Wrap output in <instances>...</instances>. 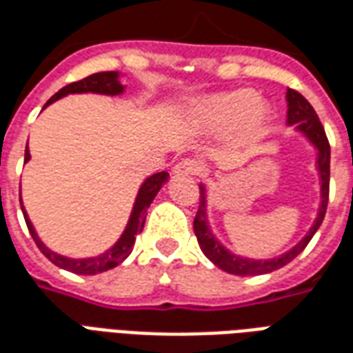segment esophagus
Listing matches in <instances>:
<instances>
[{
	"mask_svg": "<svg viewBox=\"0 0 353 353\" xmlns=\"http://www.w3.org/2000/svg\"><path fill=\"white\" fill-rule=\"evenodd\" d=\"M200 172H202V164L194 159H183L174 166L176 176H199Z\"/></svg>",
	"mask_w": 353,
	"mask_h": 353,
	"instance_id": "1",
	"label": "esophagus"
}]
</instances>
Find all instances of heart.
<instances>
[{"instance_id": "heart-1", "label": "heart", "mask_w": 353, "mask_h": 353, "mask_svg": "<svg viewBox=\"0 0 353 353\" xmlns=\"http://www.w3.org/2000/svg\"><path fill=\"white\" fill-rule=\"evenodd\" d=\"M268 108L257 100L253 90H225L194 100L189 109L191 121L208 132H230V139L240 145L248 143L265 130Z\"/></svg>"}]
</instances>
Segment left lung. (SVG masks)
I'll return each mask as SVG.
<instances>
[{
    "label": "left lung",
    "instance_id": "1",
    "mask_svg": "<svg viewBox=\"0 0 353 353\" xmlns=\"http://www.w3.org/2000/svg\"><path fill=\"white\" fill-rule=\"evenodd\" d=\"M285 98H288V124H295L296 130L303 132L304 136L308 138V141L318 151V161H316V164H318L319 177H321V204H319L318 217H316V223L312 225V229L308 230V234L293 250H289L288 253H283L280 257L265 261L245 259V257L230 253L227 248H223L219 244V240L212 234V229L208 225L206 215V189H204V185H200L199 212H196V217H194V223H192L194 234H196L200 250L204 252V255L215 266H219L221 270H225V272L236 274V276H259V274L274 272V270H278L281 266H285L308 245V242L316 234V230L319 229V225H321L323 217H325L327 202H329V168H331L329 166L331 164L329 139H327L325 130H323V124L319 123L316 111H314L310 101L306 100L303 94H299L293 88H288Z\"/></svg>",
    "mask_w": 353,
    "mask_h": 353
}]
</instances>
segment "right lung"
Listing matches in <instances>:
<instances>
[{"mask_svg":"<svg viewBox=\"0 0 353 353\" xmlns=\"http://www.w3.org/2000/svg\"><path fill=\"white\" fill-rule=\"evenodd\" d=\"M83 92H94V94H108V96H117V94H123L124 87L119 81V73L117 72H100L92 73L85 79L75 81V83H70L65 85L64 88H60L52 98H50L45 108L50 105L52 101L60 100L62 96H68V94H83ZM30 161V151H28L26 143V153H24V162ZM168 181V172H159V174H153L151 177H147L143 185L139 187L138 196H136V202H134V210H132L130 219H128V225L126 229L121 234V238L117 240V244L113 248H109L108 252L101 253L98 257H88V259H70V257H64V255H58V253L50 252L47 245L43 244L37 232H35L34 225L28 217L26 210L22 206V214H24V219H26L28 230L34 238V242L39 248V252L50 261L54 263L60 268L64 270H70L73 274H83V276H92V274L105 272L109 268H115L117 265H121L128 255L134 250V242H136V236H138L141 229H143V223H145L147 208L151 206V202L157 196V192L161 191V187Z\"/></svg>","mask_w":353,"mask_h":353,"instance_id":"1","label":"right lung"}]
</instances>
